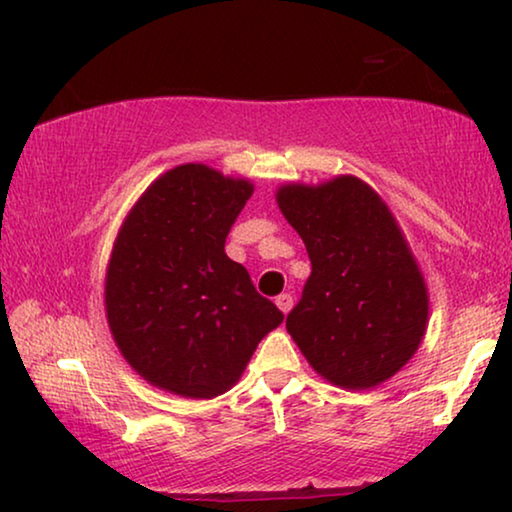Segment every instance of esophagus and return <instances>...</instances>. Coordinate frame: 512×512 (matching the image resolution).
Listing matches in <instances>:
<instances>
[{"mask_svg":"<svg viewBox=\"0 0 512 512\" xmlns=\"http://www.w3.org/2000/svg\"><path fill=\"white\" fill-rule=\"evenodd\" d=\"M277 307L279 310H282L284 314H289V310L293 307V298H291V293H282V296H277Z\"/></svg>","mask_w":512,"mask_h":512,"instance_id":"obj_1","label":"esophagus"}]
</instances>
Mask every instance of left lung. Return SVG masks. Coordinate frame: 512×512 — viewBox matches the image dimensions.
<instances>
[{
    "instance_id": "left-lung-1",
    "label": "left lung",
    "mask_w": 512,
    "mask_h": 512,
    "mask_svg": "<svg viewBox=\"0 0 512 512\" xmlns=\"http://www.w3.org/2000/svg\"><path fill=\"white\" fill-rule=\"evenodd\" d=\"M277 205L312 263L286 331L331 384L370 389L389 380L424 338L429 293L387 202L342 174L319 186L286 184Z\"/></svg>"
}]
</instances>
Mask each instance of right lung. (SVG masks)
<instances>
[{
    "mask_svg": "<svg viewBox=\"0 0 512 512\" xmlns=\"http://www.w3.org/2000/svg\"><path fill=\"white\" fill-rule=\"evenodd\" d=\"M251 193L247 179L186 163L153 181L125 216L104 307L125 361L153 387L186 398L223 394L284 321L247 268L226 256Z\"/></svg>",
    "mask_w": 512,
    "mask_h": 512,
    "instance_id": "right-lung-1",
    "label": "right lung"
}]
</instances>
